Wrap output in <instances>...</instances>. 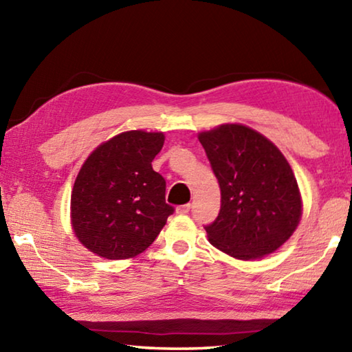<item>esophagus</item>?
Here are the masks:
<instances>
[{"label": "esophagus", "mask_w": 352, "mask_h": 352, "mask_svg": "<svg viewBox=\"0 0 352 352\" xmlns=\"http://www.w3.org/2000/svg\"><path fill=\"white\" fill-rule=\"evenodd\" d=\"M177 214H188L190 211V204H186V205H180L177 206Z\"/></svg>", "instance_id": "1"}]
</instances>
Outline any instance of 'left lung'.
Here are the masks:
<instances>
[{"label": "left lung", "instance_id": "obj_1", "mask_svg": "<svg viewBox=\"0 0 352 352\" xmlns=\"http://www.w3.org/2000/svg\"><path fill=\"white\" fill-rule=\"evenodd\" d=\"M220 186V211L205 230L214 247L236 259L278 250L301 219V195L290 164L264 135L241 124L199 133Z\"/></svg>", "mask_w": 352, "mask_h": 352}]
</instances>
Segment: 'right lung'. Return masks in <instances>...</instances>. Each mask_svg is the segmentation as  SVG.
<instances>
[{"mask_svg": "<svg viewBox=\"0 0 352 352\" xmlns=\"http://www.w3.org/2000/svg\"><path fill=\"white\" fill-rule=\"evenodd\" d=\"M164 135L130 130L93 151L71 194L77 239L105 259H127L157 239L174 206L166 180L152 169Z\"/></svg>", "mask_w": 352, "mask_h": 352, "instance_id": "add662e5", "label": "right lung"}]
</instances>
